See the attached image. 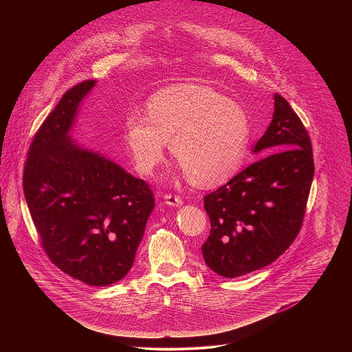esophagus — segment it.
<instances>
[{
  "mask_svg": "<svg viewBox=\"0 0 352 352\" xmlns=\"http://www.w3.org/2000/svg\"><path fill=\"white\" fill-rule=\"evenodd\" d=\"M164 200H166V204H167L168 206H181V205H182V199H181V196H178V195L166 193V195H164Z\"/></svg>",
  "mask_w": 352,
  "mask_h": 352,
  "instance_id": "34e87169",
  "label": "esophagus"
}]
</instances>
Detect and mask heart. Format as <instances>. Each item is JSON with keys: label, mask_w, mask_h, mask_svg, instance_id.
Instances as JSON below:
<instances>
[{"label": "heart", "mask_w": 352, "mask_h": 352, "mask_svg": "<svg viewBox=\"0 0 352 352\" xmlns=\"http://www.w3.org/2000/svg\"><path fill=\"white\" fill-rule=\"evenodd\" d=\"M125 143L136 170L152 174L163 162L167 142L186 179L214 186L231 178L250 139L246 111L205 85L178 83L148 98L146 116L125 121Z\"/></svg>", "instance_id": "1"}]
</instances>
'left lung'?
Here are the masks:
<instances>
[{
  "label": "left lung",
  "mask_w": 352,
  "mask_h": 352,
  "mask_svg": "<svg viewBox=\"0 0 352 352\" xmlns=\"http://www.w3.org/2000/svg\"><path fill=\"white\" fill-rule=\"evenodd\" d=\"M254 152L267 156L204 197L212 226L204 259L227 278L262 269L285 252L302 227L314 179L308 131L278 93Z\"/></svg>",
  "instance_id": "left-lung-1"
}]
</instances>
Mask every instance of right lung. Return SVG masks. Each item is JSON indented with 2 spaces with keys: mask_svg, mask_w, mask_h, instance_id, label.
Segmentation results:
<instances>
[{
  "mask_svg": "<svg viewBox=\"0 0 352 352\" xmlns=\"http://www.w3.org/2000/svg\"><path fill=\"white\" fill-rule=\"evenodd\" d=\"M96 80L68 89L33 136L23 192L45 255L89 285H109L132 267L155 208L148 184L68 136Z\"/></svg>",
  "mask_w": 352,
  "mask_h": 352,
  "instance_id": "1",
  "label": "right lung"
}]
</instances>
